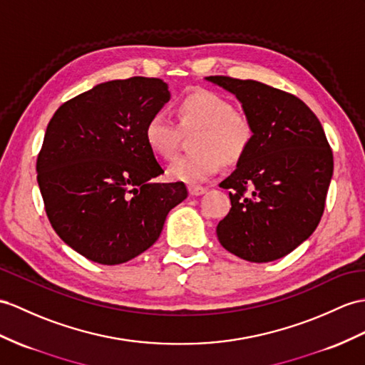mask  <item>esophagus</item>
Returning a JSON list of instances; mask_svg holds the SVG:
<instances>
[{
	"label": "esophagus",
	"mask_w": 365,
	"mask_h": 365,
	"mask_svg": "<svg viewBox=\"0 0 365 365\" xmlns=\"http://www.w3.org/2000/svg\"><path fill=\"white\" fill-rule=\"evenodd\" d=\"M189 193L192 197H200V195L206 193V187H201V185H189Z\"/></svg>",
	"instance_id": "esophagus-1"
}]
</instances>
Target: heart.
I'll list each match as a JSON object with an SVG mask.
<instances>
[{
  "label": "heart",
  "mask_w": 365,
  "mask_h": 365,
  "mask_svg": "<svg viewBox=\"0 0 365 365\" xmlns=\"http://www.w3.org/2000/svg\"><path fill=\"white\" fill-rule=\"evenodd\" d=\"M178 118L184 128H198L193 136V152L176 158L167 167L173 181L197 184L215 175L221 164H235L242 159L255 136L252 120L234 111L226 97L198 90L184 96L178 103ZM144 136L150 150L170 159L178 145L180 128L165 111H158L145 123Z\"/></svg>",
  "instance_id": "obj_1"
}]
</instances>
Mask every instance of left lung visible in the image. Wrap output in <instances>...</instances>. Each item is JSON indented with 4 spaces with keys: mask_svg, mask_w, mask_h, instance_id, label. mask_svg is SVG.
Wrapping results in <instances>:
<instances>
[{
    "mask_svg": "<svg viewBox=\"0 0 365 365\" xmlns=\"http://www.w3.org/2000/svg\"><path fill=\"white\" fill-rule=\"evenodd\" d=\"M206 80L234 94L255 128L252 145L220 184L232 189V207L217 226L220 243L247 262L282 259L309 238L324 213L333 176L324 128L296 96L255 80Z\"/></svg>",
    "mask_w": 365,
    "mask_h": 365,
    "instance_id": "1",
    "label": "left lung"
}]
</instances>
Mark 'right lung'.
<instances>
[{
	"label": "right lung",
	"mask_w": 365,
	"mask_h": 365,
	"mask_svg": "<svg viewBox=\"0 0 365 365\" xmlns=\"http://www.w3.org/2000/svg\"><path fill=\"white\" fill-rule=\"evenodd\" d=\"M170 101L161 78L96 85L52 115L37 159V181L57 235L88 260L120 264L147 251L165 218L187 198L145 142L147 120Z\"/></svg>",
	"instance_id": "right-lung-1"
}]
</instances>
